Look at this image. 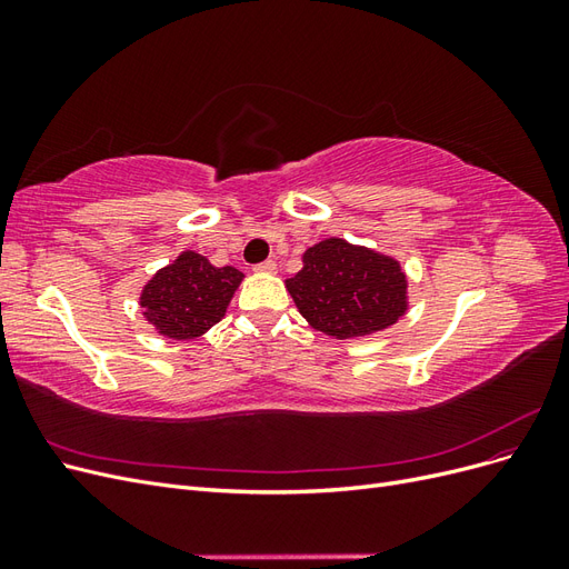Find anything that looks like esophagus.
I'll list each match as a JSON object with an SVG mask.
<instances>
[{"instance_id":"1","label":"esophagus","mask_w":569,"mask_h":569,"mask_svg":"<svg viewBox=\"0 0 569 569\" xmlns=\"http://www.w3.org/2000/svg\"><path fill=\"white\" fill-rule=\"evenodd\" d=\"M256 270L258 272H266V274H274V272H278V263H274V261H263V263L256 266Z\"/></svg>"}]
</instances>
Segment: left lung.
Returning a JSON list of instances; mask_svg holds the SVG:
<instances>
[{
	"instance_id": "obj_1",
	"label": "left lung",
	"mask_w": 569,
	"mask_h": 569,
	"mask_svg": "<svg viewBox=\"0 0 569 569\" xmlns=\"http://www.w3.org/2000/svg\"><path fill=\"white\" fill-rule=\"evenodd\" d=\"M284 280L299 313L332 339L382 332L408 311V274L393 256L341 237H327L301 256Z\"/></svg>"
}]
</instances>
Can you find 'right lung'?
I'll use <instances>...</instances> for the list:
<instances>
[{
    "mask_svg": "<svg viewBox=\"0 0 569 569\" xmlns=\"http://www.w3.org/2000/svg\"><path fill=\"white\" fill-rule=\"evenodd\" d=\"M242 280L244 272L237 268H216L206 256L187 249L142 287V316L161 337L197 339L226 318Z\"/></svg>",
    "mask_w": 569,
    "mask_h": 569,
    "instance_id": "obj_1",
    "label": "right lung"
}]
</instances>
